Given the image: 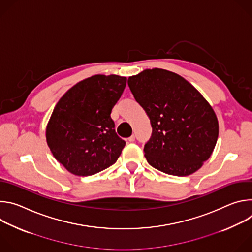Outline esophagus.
Masks as SVG:
<instances>
[{"label": "esophagus", "mask_w": 252, "mask_h": 252, "mask_svg": "<svg viewBox=\"0 0 252 252\" xmlns=\"http://www.w3.org/2000/svg\"><path fill=\"white\" fill-rule=\"evenodd\" d=\"M135 140V137H134V135H131V136H129L128 137V141H130V142H133Z\"/></svg>", "instance_id": "34e87169"}]
</instances>
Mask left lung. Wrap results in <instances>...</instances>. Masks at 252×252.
<instances>
[{
  "mask_svg": "<svg viewBox=\"0 0 252 252\" xmlns=\"http://www.w3.org/2000/svg\"><path fill=\"white\" fill-rule=\"evenodd\" d=\"M128 87L151 120L145 157L155 168L176 176L198 170L219 137V122L201 94L186 79L162 68L129 77Z\"/></svg>",
  "mask_w": 252,
  "mask_h": 252,
  "instance_id": "obj_1",
  "label": "left lung"
}]
</instances>
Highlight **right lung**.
Returning a JSON list of instances; mask_svg holds the SVG:
<instances>
[{
    "label": "right lung",
    "instance_id": "add662e5",
    "mask_svg": "<svg viewBox=\"0 0 252 252\" xmlns=\"http://www.w3.org/2000/svg\"><path fill=\"white\" fill-rule=\"evenodd\" d=\"M126 78L95 75L70 88L58 101L46 129L55 158L70 173L95 174L113 165L126 141L111 118Z\"/></svg>",
    "mask_w": 252,
    "mask_h": 252
}]
</instances>
